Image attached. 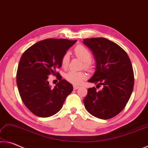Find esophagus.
Returning a JSON list of instances; mask_svg holds the SVG:
<instances>
[{
	"instance_id": "1",
	"label": "esophagus",
	"mask_w": 148,
	"mask_h": 148,
	"mask_svg": "<svg viewBox=\"0 0 148 148\" xmlns=\"http://www.w3.org/2000/svg\"><path fill=\"white\" fill-rule=\"evenodd\" d=\"M79 86H77V85H73V89L74 90H77V89H78L79 88Z\"/></svg>"
}]
</instances>
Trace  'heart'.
<instances>
[{
	"mask_svg": "<svg viewBox=\"0 0 148 148\" xmlns=\"http://www.w3.org/2000/svg\"><path fill=\"white\" fill-rule=\"evenodd\" d=\"M73 52L76 56L84 62V68L90 70L92 69V63L91 62L92 54L88 48L83 45H79L73 49ZM69 60V53H65L61 59V65L63 68L68 66ZM65 79L73 84H80L86 78V75L84 72L69 71L65 74Z\"/></svg>",
	"mask_w": 148,
	"mask_h": 148,
	"instance_id": "b5f03b06",
	"label": "heart"
}]
</instances>
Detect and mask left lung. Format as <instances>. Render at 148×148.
<instances>
[{
    "mask_svg": "<svg viewBox=\"0 0 148 148\" xmlns=\"http://www.w3.org/2000/svg\"><path fill=\"white\" fill-rule=\"evenodd\" d=\"M83 43L96 62V70L88 82L103 85L100 91L95 87L88 89L84 106L94 117L109 119L125 108L131 96L134 83L131 62L121 47L106 38H86Z\"/></svg>",
    "mask_w": 148,
    "mask_h": 148,
    "instance_id": "8db88e82",
    "label": "left lung"
}]
</instances>
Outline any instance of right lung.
I'll list each match as a JSON object with an SVG mask.
<instances>
[{
	"label": "right lung",
	"instance_id": "add662e5",
	"mask_svg": "<svg viewBox=\"0 0 148 148\" xmlns=\"http://www.w3.org/2000/svg\"><path fill=\"white\" fill-rule=\"evenodd\" d=\"M77 42L63 38H47L27 49L19 60L16 83L19 95L27 109L40 117H48L62 108L73 86L56 71L61 59ZM56 75L60 81L54 89L47 81L48 75Z\"/></svg>",
	"mask_w": 148,
	"mask_h": 148
}]
</instances>
